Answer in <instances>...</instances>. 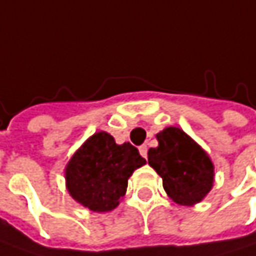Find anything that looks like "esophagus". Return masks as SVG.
Masks as SVG:
<instances>
[{
  "mask_svg": "<svg viewBox=\"0 0 256 256\" xmlns=\"http://www.w3.org/2000/svg\"><path fill=\"white\" fill-rule=\"evenodd\" d=\"M139 153L146 159V158H148V146H146V144H142L139 148Z\"/></svg>",
  "mask_w": 256,
  "mask_h": 256,
  "instance_id": "34e87169",
  "label": "esophagus"
}]
</instances>
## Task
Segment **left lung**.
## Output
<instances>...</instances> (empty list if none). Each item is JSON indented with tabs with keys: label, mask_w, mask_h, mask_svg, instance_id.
<instances>
[{
	"label": "left lung",
	"mask_w": 256,
	"mask_h": 256,
	"mask_svg": "<svg viewBox=\"0 0 256 256\" xmlns=\"http://www.w3.org/2000/svg\"><path fill=\"white\" fill-rule=\"evenodd\" d=\"M156 138L159 146L149 149L148 160L160 174L166 194L179 205L200 202L214 184L209 156L180 128H164Z\"/></svg>",
	"instance_id": "obj_1"
}]
</instances>
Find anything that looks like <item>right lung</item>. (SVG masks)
<instances>
[{"instance_id":"add662e5","label":"right lung","mask_w":256,"mask_h":256,"mask_svg":"<svg viewBox=\"0 0 256 256\" xmlns=\"http://www.w3.org/2000/svg\"><path fill=\"white\" fill-rule=\"evenodd\" d=\"M146 159L130 143L116 144L113 136L98 132L74 153L67 168V189L93 212L114 209L126 194L128 179Z\"/></svg>"}]
</instances>
